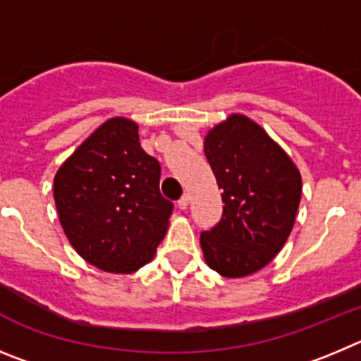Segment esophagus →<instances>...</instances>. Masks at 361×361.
I'll use <instances>...</instances> for the list:
<instances>
[{"instance_id":"obj_1","label":"esophagus","mask_w":361,"mask_h":361,"mask_svg":"<svg viewBox=\"0 0 361 361\" xmlns=\"http://www.w3.org/2000/svg\"><path fill=\"white\" fill-rule=\"evenodd\" d=\"M188 207V196L187 194H185V196H181L180 200H178V209H181V210H185Z\"/></svg>"}]
</instances>
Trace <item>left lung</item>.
Segmentation results:
<instances>
[{"label": "left lung", "mask_w": 361, "mask_h": 361, "mask_svg": "<svg viewBox=\"0 0 361 361\" xmlns=\"http://www.w3.org/2000/svg\"><path fill=\"white\" fill-rule=\"evenodd\" d=\"M204 157L225 203L219 223L200 235L204 261L223 277L255 274L290 237L300 173L261 126L237 113L210 129Z\"/></svg>", "instance_id": "left-lung-1"}]
</instances>
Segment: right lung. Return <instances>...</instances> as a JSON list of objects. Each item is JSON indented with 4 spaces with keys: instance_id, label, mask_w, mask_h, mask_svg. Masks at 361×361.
Returning a JSON list of instances; mask_svg holds the SVG:
<instances>
[{
    "instance_id": "add662e5",
    "label": "right lung",
    "mask_w": 361,
    "mask_h": 361,
    "mask_svg": "<svg viewBox=\"0 0 361 361\" xmlns=\"http://www.w3.org/2000/svg\"><path fill=\"white\" fill-rule=\"evenodd\" d=\"M161 167L140 147L138 126L115 116L87 136L54 178L68 241L109 274L147 264L164 239L173 201L160 192Z\"/></svg>"
}]
</instances>
